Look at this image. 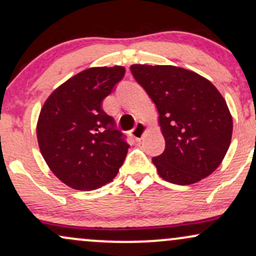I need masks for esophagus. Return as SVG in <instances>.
I'll use <instances>...</instances> for the list:
<instances>
[{"label": "esophagus", "instance_id": "1", "mask_svg": "<svg viewBox=\"0 0 256 256\" xmlns=\"http://www.w3.org/2000/svg\"><path fill=\"white\" fill-rule=\"evenodd\" d=\"M146 131H148V128L144 124H142V122H138L131 130V136L136 138V140H142L143 136L146 134Z\"/></svg>", "mask_w": 256, "mask_h": 256}]
</instances>
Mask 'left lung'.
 I'll return each mask as SVG.
<instances>
[{"label": "left lung", "mask_w": 256, "mask_h": 256, "mask_svg": "<svg viewBox=\"0 0 256 256\" xmlns=\"http://www.w3.org/2000/svg\"><path fill=\"white\" fill-rule=\"evenodd\" d=\"M132 76L156 106L165 152L152 158L170 183H198L218 168L231 143L232 116L208 79L171 64H132Z\"/></svg>", "instance_id": "left-lung-1"}]
</instances>
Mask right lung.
I'll return each instance as SVG.
<instances>
[{
  "mask_svg": "<svg viewBox=\"0 0 256 256\" xmlns=\"http://www.w3.org/2000/svg\"><path fill=\"white\" fill-rule=\"evenodd\" d=\"M122 66L91 67L50 94L37 122V140L46 165L67 186L94 190L119 172L128 146L102 101L122 79Z\"/></svg>",
  "mask_w": 256,
  "mask_h": 256,
  "instance_id": "right-lung-1",
  "label": "right lung"
}]
</instances>
